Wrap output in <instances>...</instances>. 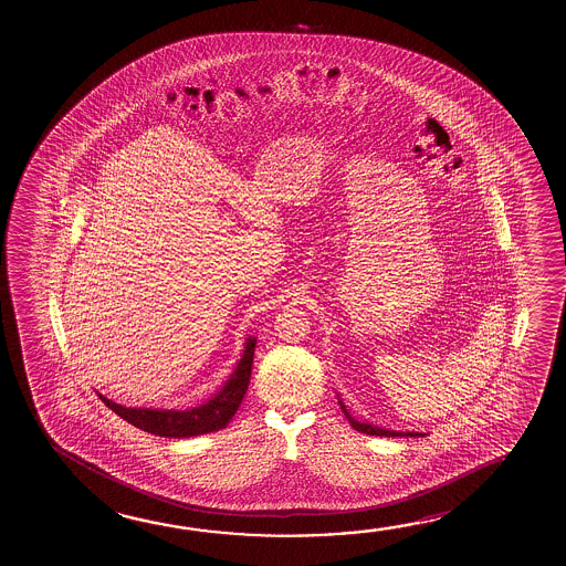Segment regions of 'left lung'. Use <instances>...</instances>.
Masks as SVG:
<instances>
[{
    "label": "left lung",
    "mask_w": 566,
    "mask_h": 566,
    "mask_svg": "<svg viewBox=\"0 0 566 566\" xmlns=\"http://www.w3.org/2000/svg\"><path fill=\"white\" fill-rule=\"evenodd\" d=\"M339 405H342V410L345 412V418L349 420V424H352L357 432H363V434H371V436H424L420 434V432H397V430H389V428H380L375 427V424H369V422H359L357 418H353L349 412H347V408L343 405L342 400H339Z\"/></svg>",
    "instance_id": "1"
}]
</instances>
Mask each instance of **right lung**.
<instances>
[{
    "instance_id": "right-lung-1",
    "label": "right lung",
    "mask_w": 566,
    "mask_h": 566,
    "mask_svg": "<svg viewBox=\"0 0 566 566\" xmlns=\"http://www.w3.org/2000/svg\"><path fill=\"white\" fill-rule=\"evenodd\" d=\"M256 337H249L244 345L241 361L224 382L223 389L214 395L213 399L205 405L186 410H161V408H126L112 402L104 395H98L106 407L112 408L118 417L130 422L132 427L139 428L149 434L164 436V438H189V436L217 432L227 427L241 407L242 399L249 389L251 380L252 359H254Z\"/></svg>"
}]
</instances>
